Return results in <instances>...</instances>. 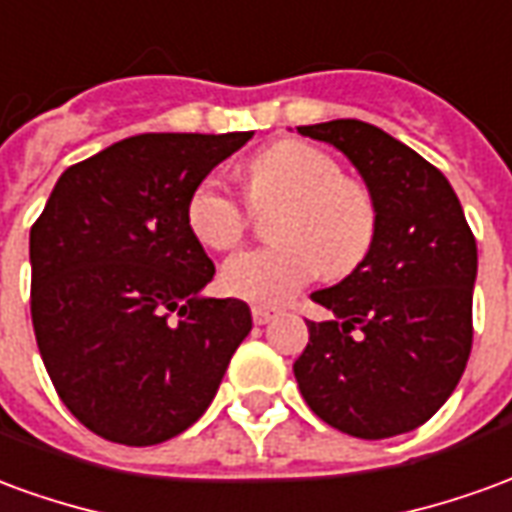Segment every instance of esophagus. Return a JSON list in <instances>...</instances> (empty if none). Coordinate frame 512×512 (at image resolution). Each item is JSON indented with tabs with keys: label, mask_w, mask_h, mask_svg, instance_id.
I'll return each mask as SVG.
<instances>
[{
	"label": "esophagus",
	"mask_w": 512,
	"mask_h": 512,
	"mask_svg": "<svg viewBox=\"0 0 512 512\" xmlns=\"http://www.w3.org/2000/svg\"><path fill=\"white\" fill-rule=\"evenodd\" d=\"M271 318H274V310H266V307H252V321H255L257 326H266Z\"/></svg>",
	"instance_id": "1"
}]
</instances>
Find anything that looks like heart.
Instances as JSON below:
<instances>
[{
	"label": "heart",
	"mask_w": 512,
	"mask_h": 512,
	"mask_svg": "<svg viewBox=\"0 0 512 512\" xmlns=\"http://www.w3.org/2000/svg\"><path fill=\"white\" fill-rule=\"evenodd\" d=\"M246 194L255 205L285 202L274 224L282 244L233 255L222 268V288L252 304H282L318 271L351 274L376 238L378 211L365 183L343 178L326 150L285 139L260 150L244 167ZM191 235L208 249H233L246 233L249 213L222 175L197 183L186 202Z\"/></svg>",
	"instance_id": "heart-1"
}]
</instances>
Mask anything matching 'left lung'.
<instances>
[{
	"instance_id": "obj_1",
	"label": "left lung",
	"mask_w": 512,
	"mask_h": 512,
	"mask_svg": "<svg viewBox=\"0 0 512 512\" xmlns=\"http://www.w3.org/2000/svg\"><path fill=\"white\" fill-rule=\"evenodd\" d=\"M343 153L373 194L367 257L312 301L332 312L307 321L293 365L307 406L356 439L419 428L461 381L472 351L477 244L450 180L411 147L362 120L299 126Z\"/></svg>"
}]
</instances>
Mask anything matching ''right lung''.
<instances>
[{"label":"right lung","mask_w":512,"mask_h":512,"mask_svg":"<svg viewBox=\"0 0 512 512\" xmlns=\"http://www.w3.org/2000/svg\"><path fill=\"white\" fill-rule=\"evenodd\" d=\"M249 139H120L65 169L29 230L43 365L104 439L147 447L191 428L252 332L244 301L202 296L216 268L186 224L191 191Z\"/></svg>","instance_id":"1"}]
</instances>
